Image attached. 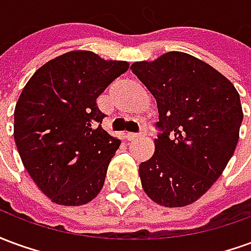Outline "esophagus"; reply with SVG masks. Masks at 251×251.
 Listing matches in <instances>:
<instances>
[{"label":"esophagus","mask_w":251,"mask_h":251,"mask_svg":"<svg viewBox=\"0 0 251 251\" xmlns=\"http://www.w3.org/2000/svg\"><path fill=\"white\" fill-rule=\"evenodd\" d=\"M145 133H147L145 130H141V133H138V134H134V133H129V134L126 136V138H127V140H130V141H133V140H137V138H140V137L145 136Z\"/></svg>","instance_id":"34e87169"}]
</instances>
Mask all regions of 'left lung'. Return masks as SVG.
I'll list each match as a JSON object with an SVG mask.
<instances>
[{"label": "left lung", "mask_w": 251, "mask_h": 251, "mask_svg": "<svg viewBox=\"0 0 251 251\" xmlns=\"http://www.w3.org/2000/svg\"><path fill=\"white\" fill-rule=\"evenodd\" d=\"M130 70L156 99L161 131L153 156L140 164L142 188L160 205L191 204L234 154L243 120L239 94L214 67L184 52L136 62Z\"/></svg>", "instance_id": "8db88e82"}]
</instances>
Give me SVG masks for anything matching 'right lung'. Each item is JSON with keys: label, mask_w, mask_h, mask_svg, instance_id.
Instances as JSON below:
<instances>
[{"label": "right lung", "mask_w": 251, "mask_h": 251, "mask_svg": "<svg viewBox=\"0 0 251 251\" xmlns=\"http://www.w3.org/2000/svg\"><path fill=\"white\" fill-rule=\"evenodd\" d=\"M129 63L71 51L41 66L14 109V142L41 192L60 205L99 194L121 141L102 129L97 98Z\"/></svg>", "instance_id": "obj_1"}]
</instances>
